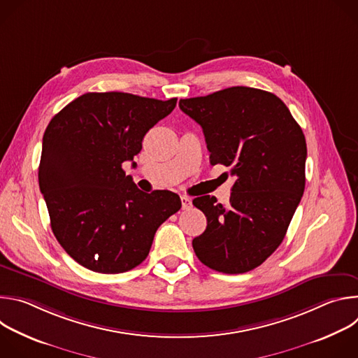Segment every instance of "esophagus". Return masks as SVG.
Returning a JSON list of instances; mask_svg holds the SVG:
<instances>
[{"label":"esophagus","instance_id":"obj_1","mask_svg":"<svg viewBox=\"0 0 358 358\" xmlns=\"http://www.w3.org/2000/svg\"><path fill=\"white\" fill-rule=\"evenodd\" d=\"M181 206H182V210H189L192 207L191 198L187 195H181Z\"/></svg>","mask_w":358,"mask_h":358}]
</instances>
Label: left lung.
I'll return each mask as SVG.
<instances>
[{
    "mask_svg": "<svg viewBox=\"0 0 358 358\" xmlns=\"http://www.w3.org/2000/svg\"><path fill=\"white\" fill-rule=\"evenodd\" d=\"M180 109L202 127L210 163L231 167L236 178L227 207L210 195L192 201L207 217L194 252L214 271L249 272L282 243L301 199L304 134L276 94L255 87L181 99Z\"/></svg>",
    "mask_w": 358,
    "mask_h": 358,
    "instance_id": "obj_1",
    "label": "left lung"
}]
</instances>
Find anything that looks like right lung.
I'll use <instances>...</instances> for the list:
<instances>
[{"mask_svg":"<svg viewBox=\"0 0 358 358\" xmlns=\"http://www.w3.org/2000/svg\"><path fill=\"white\" fill-rule=\"evenodd\" d=\"M177 99L85 93L49 122L38 171L50 228L79 265L123 273L140 265L157 228L181 208L171 191H140L122 164Z\"/></svg>","mask_w":358,"mask_h":358,"instance_id":"obj_1","label":"right lung"}]
</instances>
